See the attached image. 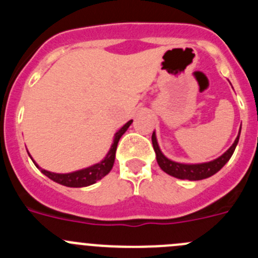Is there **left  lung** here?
I'll return each mask as SVG.
<instances>
[{
    "mask_svg": "<svg viewBox=\"0 0 258 258\" xmlns=\"http://www.w3.org/2000/svg\"><path fill=\"white\" fill-rule=\"evenodd\" d=\"M239 137H240V131H239V134L238 137H236L235 142L232 143L231 147H230L225 154H222L220 157L214 159V160L202 164L177 163V161H173L170 160V159H168L166 156H164L163 152L160 151V147L157 145L156 134H155V132L152 133V146H154L155 154H156L157 164H159V166H160L164 172L168 173L169 175H173L175 178L188 179V181H200V179L208 178L211 175L216 174V173L230 160V157L232 156V154L235 151L236 145H238L239 142Z\"/></svg>",
    "mask_w": 258,
    "mask_h": 258,
    "instance_id": "left-lung-1",
    "label": "left lung"
}]
</instances>
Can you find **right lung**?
Segmentation results:
<instances>
[{"label": "right lung", "mask_w": 258, "mask_h": 258, "mask_svg": "<svg viewBox=\"0 0 258 258\" xmlns=\"http://www.w3.org/2000/svg\"><path fill=\"white\" fill-rule=\"evenodd\" d=\"M133 122V120H129L121 129H118L115 134V138H113V143L109 149L108 154L106 155L103 160L101 163L94 164V165L85 168V169L76 170V172L72 173H52L49 170L41 169L40 166L35 163V165L37 166L41 172L44 173L46 177H49L50 179H52L56 183H60L63 186H67V187H85V186H90V184L95 183L97 181L102 179L106 174H108L109 170L112 169L113 163H115V155H116V149H117V143L121 138L122 134L127 131V127L131 126V124ZM32 159V157H31ZM33 160V159H32Z\"/></svg>", "instance_id": "right-lung-1"}]
</instances>
